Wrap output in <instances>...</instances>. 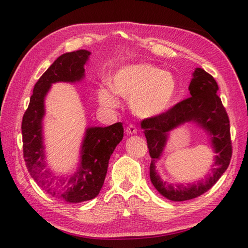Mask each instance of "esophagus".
I'll return each instance as SVG.
<instances>
[{
    "label": "esophagus",
    "instance_id": "1",
    "mask_svg": "<svg viewBox=\"0 0 248 248\" xmlns=\"http://www.w3.org/2000/svg\"><path fill=\"white\" fill-rule=\"evenodd\" d=\"M137 131H138V129L136 128V125H133V124H129L127 129H125V133L129 134V136L130 134H136Z\"/></svg>",
    "mask_w": 248,
    "mask_h": 248
}]
</instances>
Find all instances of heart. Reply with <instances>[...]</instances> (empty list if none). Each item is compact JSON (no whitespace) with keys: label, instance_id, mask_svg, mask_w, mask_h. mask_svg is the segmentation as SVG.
<instances>
[{"label":"heart","instance_id":"heart-1","mask_svg":"<svg viewBox=\"0 0 248 248\" xmlns=\"http://www.w3.org/2000/svg\"><path fill=\"white\" fill-rule=\"evenodd\" d=\"M110 87L98 91L100 105L116 108L119 105L116 95L130 99V107L140 118H154L170 108L177 93L174 74L159 70L149 63H134L121 66L112 75Z\"/></svg>","mask_w":248,"mask_h":248}]
</instances>
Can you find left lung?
<instances>
[{"instance_id":"1","label":"left lung","mask_w":248,"mask_h":248,"mask_svg":"<svg viewBox=\"0 0 248 248\" xmlns=\"http://www.w3.org/2000/svg\"><path fill=\"white\" fill-rule=\"evenodd\" d=\"M188 90L190 93L189 98L175 105L164 114L141 123L150 156L152 157L150 165L151 182L159 194L171 201L190 200L208 191L223 175L232 156L230 120L221 98L217 94L219 86L216 79L203 69L196 68ZM187 122L195 123L209 137L213 150L216 153L213 174L197 183L175 184L174 186L160 178L156 170V163L164 154L170 131Z\"/></svg>"}]
</instances>
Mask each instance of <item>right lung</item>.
I'll return each instance as SVG.
<instances>
[{"label":"right lung","mask_w":248,"mask_h":248,"mask_svg":"<svg viewBox=\"0 0 248 248\" xmlns=\"http://www.w3.org/2000/svg\"><path fill=\"white\" fill-rule=\"evenodd\" d=\"M90 56L87 50H78L59 57L35 84L22 123L24 158L29 174L49 195L70 203L92 200L99 194L109 158L124 138L121 123L108 127H87L74 173L58 175L48 167L44 144L45 98L54 83L81 82Z\"/></svg>","instance_id":"obj_1"}]
</instances>
